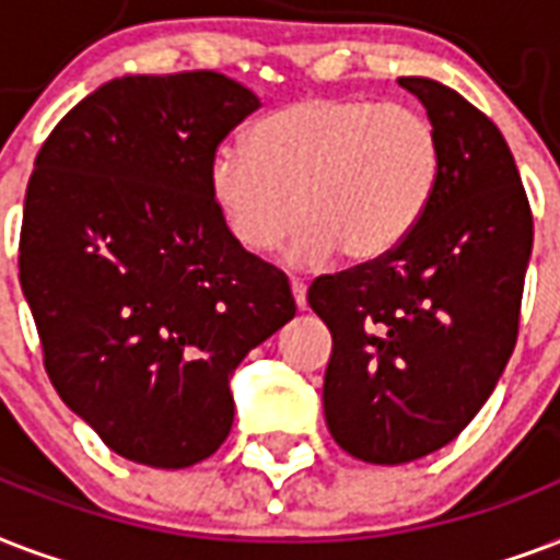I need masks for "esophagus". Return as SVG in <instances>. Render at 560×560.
Segmentation results:
<instances>
[{"instance_id":"1","label":"esophagus","mask_w":560,"mask_h":560,"mask_svg":"<svg viewBox=\"0 0 560 560\" xmlns=\"http://www.w3.org/2000/svg\"><path fill=\"white\" fill-rule=\"evenodd\" d=\"M292 294L294 303H298V310H306V283H303V280H292Z\"/></svg>"}]
</instances>
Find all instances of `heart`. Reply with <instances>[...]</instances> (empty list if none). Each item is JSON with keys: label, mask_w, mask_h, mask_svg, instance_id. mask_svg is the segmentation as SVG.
I'll list each match as a JSON object with an SVG mask.
<instances>
[{"label": "heart", "mask_w": 560, "mask_h": 560, "mask_svg": "<svg viewBox=\"0 0 560 560\" xmlns=\"http://www.w3.org/2000/svg\"><path fill=\"white\" fill-rule=\"evenodd\" d=\"M441 180V140L411 104L301 98L259 119L248 151L219 149L210 195L224 228L250 254L289 242L294 266L336 250L371 262L409 240Z\"/></svg>", "instance_id": "heart-1"}]
</instances>
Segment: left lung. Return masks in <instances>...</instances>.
<instances>
[{"mask_svg":"<svg viewBox=\"0 0 560 560\" xmlns=\"http://www.w3.org/2000/svg\"><path fill=\"white\" fill-rule=\"evenodd\" d=\"M441 140V180L402 245L324 275L306 301L332 332L324 418L368 465L450 444L497 388L517 341L532 210L500 128L432 78H400Z\"/></svg>","mask_w":560,"mask_h":560,"instance_id":"obj_1","label":"left lung"}]
</instances>
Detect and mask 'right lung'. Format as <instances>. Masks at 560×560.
<instances>
[{
	"label": "right lung",
	"instance_id": "add662e5",
	"mask_svg": "<svg viewBox=\"0 0 560 560\" xmlns=\"http://www.w3.org/2000/svg\"><path fill=\"white\" fill-rule=\"evenodd\" d=\"M259 107L221 72L125 75L78 102L25 189L20 285L60 400L128 462L212 456L231 376L294 318L283 271L210 195L219 142Z\"/></svg>",
	"mask_w": 560,
	"mask_h": 560
}]
</instances>
